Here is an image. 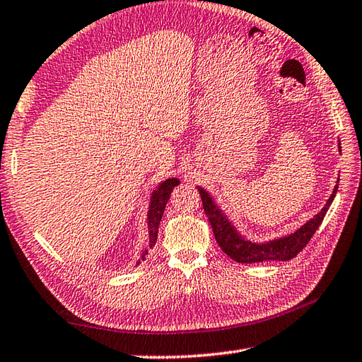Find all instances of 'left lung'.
Here are the masks:
<instances>
[{"instance_id": "left-lung-1", "label": "left lung", "mask_w": 362, "mask_h": 362, "mask_svg": "<svg viewBox=\"0 0 362 362\" xmlns=\"http://www.w3.org/2000/svg\"><path fill=\"white\" fill-rule=\"evenodd\" d=\"M338 146L341 148V143H338ZM197 189L202 197V205H204L205 214L208 216L209 223H211L214 238L223 253L239 264H257L267 262V260H290L296 257L299 251L304 250L308 240L312 239V236L319 228V225L322 223L324 216L329 211L332 202L336 196V191H338V185L334 187L332 196L327 200L324 208L313 219L307 221L295 233L267 242H253L243 238L236 230V226L225 216L222 209L216 205V202L209 196V192L202 187H197Z\"/></svg>"}]
</instances>
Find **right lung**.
I'll return each mask as SVG.
<instances>
[{"label": "right lung", "instance_id": "add662e5", "mask_svg": "<svg viewBox=\"0 0 362 362\" xmlns=\"http://www.w3.org/2000/svg\"><path fill=\"white\" fill-rule=\"evenodd\" d=\"M179 183H180V180L177 177L166 179L162 183H158V187L153 191V194H151L149 208H148V214H146L149 248H153L156 245L158 225H160L166 204H168V200H170V196H171L174 187H177ZM146 255H148V248H143L140 251V259L137 260V264H140V260L145 259Z\"/></svg>", "mask_w": 362, "mask_h": 362}]
</instances>
